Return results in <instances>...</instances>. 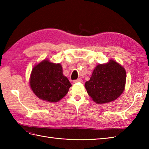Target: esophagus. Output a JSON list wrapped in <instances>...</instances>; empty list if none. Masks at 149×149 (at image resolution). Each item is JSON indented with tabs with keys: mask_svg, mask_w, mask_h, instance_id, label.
Instances as JSON below:
<instances>
[{
	"mask_svg": "<svg viewBox=\"0 0 149 149\" xmlns=\"http://www.w3.org/2000/svg\"><path fill=\"white\" fill-rule=\"evenodd\" d=\"M82 81H83V80H82V79L79 78V79H76V80H74L73 82H74V83H81Z\"/></svg>",
	"mask_w": 149,
	"mask_h": 149,
	"instance_id": "34e87169",
	"label": "esophagus"
}]
</instances>
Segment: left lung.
Here are the masks:
<instances>
[{"label":"left lung","mask_w":149,"mask_h":149,"mask_svg":"<svg viewBox=\"0 0 149 149\" xmlns=\"http://www.w3.org/2000/svg\"><path fill=\"white\" fill-rule=\"evenodd\" d=\"M125 69L111 59L106 64L97 65L90 79L85 83L88 95L95 102L103 104L116 99L124 90Z\"/></svg>","instance_id":"left-lung-1"}]
</instances>
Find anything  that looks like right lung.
I'll use <instances>...</instances> for the list:
<instances>
[{
	"mask_svg": "<svg viewBox=\"0 0 149 149\" xmlns=\"http://www.w3.org/2000/svg\"><path fill=\"white\" fill-rule=\"evenodd\" d=\"M30 86L40 99L56 102L68 93L71 83L63 74L61 65L43 60L34 66L30 78Z\"/></svg>",
	"mask_w": 149,
	"mask_h": 149,
	"instance_id": "obj_1",
	"label": "right lung"
}]
</instances>
